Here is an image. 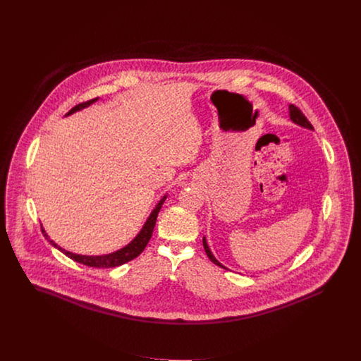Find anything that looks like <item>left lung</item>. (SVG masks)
Masks as SVG:
<instances>
[{
    "label": "left lung",
    "mask_w": 361,
    "mask_h": 361,
    "mask_svg": "<svg viewBox=\"0 0 361 361\" xmlns=\"http://www.w3.org/2000/svg\"><path fill=\"white\" fill-rule=\"evenodd\" d=\"M289 116H290V120H292L293 123L298 124V126L308 128V129H314L312 124H311V123L308 121V118L304 116V113H302L298 107L295 106V105H290V106H289ZM203 247H204V251H206V254H207L209 259L212 260V263H215V264L219 266V267H224V266L212 256V251H210V248H209V245H207V243H206V238H203ZM224 269H225V267H224Z\"/></svg>",
    "instance_id": "1"
}]
</instances>
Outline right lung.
I'll use <instances>...</instances> for the list:
<instances>
[{
	"label": "right lung",
	"instance_id": "obj_1",
	"mask_svg": "<svg viewBox=\"0 0 361 361\" xmlns=\"http://www.w3.org/2000/svg\"><path fill=\"white\" fill-rule=\"evenodd\" d=\"M97 99H98V98H94V99H90V101H87V102H82V104H79V105L72 107V109L66 113V116H68V114L75 113L76 110H80V109H83V107H87L88 105H91V104H94ZM165 199H166V196H164V197H162V200L157 204V207L154 209V212H151V215H149V219H147V222H146V225L143 226V229L140 231V233L137 234V235L133 238V241H132V243H129L127 247H124V248H121L120 251L113 252V254L104 255V256H85V255L72 254V252H68V251H65L63 248H60L54 241H51V240L49 238V235L46 234V232H44L43 229L42 233L43 235L50 241V244H51V245H54L56 248H59L63 254L66 255L68 257H71V259H72V260H75V262H79V263L85 264V266H90V267H97V269L117 267V266H121V264L127 263L129 260H132V259L137 257L139 255L142 254V252L145 251L146 245L149 244V238H151V234H152V231H154V226H155V222H157L158 212L161 210V207H162V204H164Z\"/></svg>",
	"mask_w": 361,
	"mask_h": 361
}]
</instances>
